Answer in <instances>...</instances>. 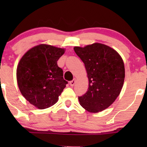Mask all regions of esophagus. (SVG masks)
<instances>
[{"mask_svg":"<svg viewBox=\"0 0 147 147\" xmlns=\"http://www.w3.org/2000/svg\"><path fill=\"white\" fill-rule=\"evenodd\" d=\"M76 84V79H75V78H74L73 80H71V81L69 82V84H70V86H74V84Z\"/></svg>","mask_w":147,"mask_h":147,"instance_id":"1","label":"esophagus"}]
</instances>
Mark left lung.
I'll return each mask as SVG.
<instances>
[{
  "mask_svg": "<svg viewBox=\"0 0 147 147\" xmlns=\"http://www.w3.org/2000/svg\"><path fill=\"white\" fill-rule=\"evenodd\" d=\"M74 49L84 62L89 80L88 91L78 96L80 105L90 112L102 111L121 92L125 77L123 60L115 50L101 43Z\"/></svg>",
  "mask_w": 147,
  "mask_h": 147,
  "instance_id": "8db88e82",
  "label": "left lung"
}]
</instances>
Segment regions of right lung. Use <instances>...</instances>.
<instances>
[{
	"mask_svg": "<svg viewBox=\"0 0 147 147\" xmlns=\"http://www.w3.org/2000/svg\"><path fill=\"white\" fill-rule=\"evenodd\" d=\"M64 52V49L42 44L29 49L20 60L17 69L19 90L39 109L54 105L67 84L57 65Z\"/></svg>",
	"mask_w": 147,
	"mask_h": 147,
	"instance_id": "right-lung-1",
	"label": "right lung"
}]
</instances>
